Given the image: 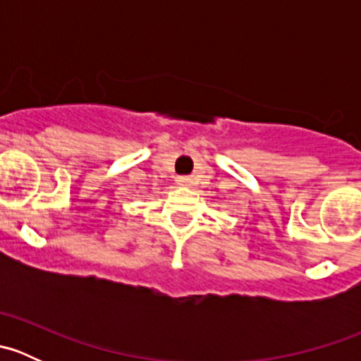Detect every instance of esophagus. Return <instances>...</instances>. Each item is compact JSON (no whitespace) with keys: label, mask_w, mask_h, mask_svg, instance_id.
Masks as SVG:
<instances>
[{"label":"esophagus","mask_w":361,"mask_h":361,"mask_svg":"<svg viewBox=\"0 0 361 361\" xmlns=\"http://www.w3.org/2000/svg\"><path fill=\"white\" fill-rule=\"evenodd\" d=\"M176 181H178V185H180V187H192V183H194L190 176H178Z\"/></svg>","instance_id":"1"}]
</instances>
